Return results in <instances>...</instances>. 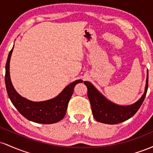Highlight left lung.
Instances as JSON below:
<instances>
[{
	"label": "left lung",
	"mask_w": 153,
	"mask_h": 153,
	"mask_svg": "<svg viewBox=\"0 0 153 153\" xmlns=\"http://www.w3.org/2000/svg\"><path fill=\"white\" fill-rule=\"evenodd\" d=\"M88 88V97L90 101L93 115L97 122L108 124L123 122L133 117L143 104L148 88V71L147 73L145 92L137 101L131 105L121 106L111 102L101 94L90 82L85 81Z\"/></svg>",
	"instance_id": "left-lung-1"
}]
</instances>
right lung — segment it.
<instances>
[{"mask_svg": "<svg viewBox=\"0 0 153 153\" xmlns=\"http://www.w3.org/2000/svg\"><path fill=\"white\" fill-rule=\"evenodd\" d=\"M13 47L8 54L6 65V86L8 97L19 113L27 119L39 124H50L58 122L64 118L68 104L73 94L75 85L82 82L77 80L63 89L58 96L43 101H32L19 95L12 85L10 77V60Z\"/></svg>", "mask_w": 153, "mask_h": 153, "instance_id": "right-lung-1", "label": "right lung"}]
</instances>
